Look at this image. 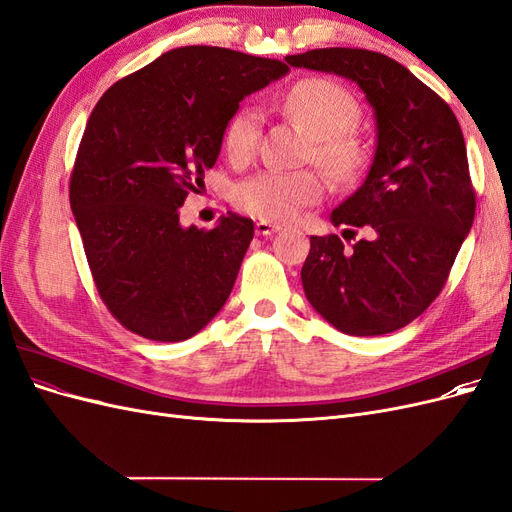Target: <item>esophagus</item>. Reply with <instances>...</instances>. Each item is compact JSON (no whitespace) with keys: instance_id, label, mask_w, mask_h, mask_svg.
<instances>
[{"instance_id":"1","label":"esophagus","mask_w":512,"mask_h":512,"mask_svg":"<svg viewBox=\"0 0 512 512\" xmlns=\"http://www.w3.org/2000/svg\"><path fill=\"white\" fill-rule=\"evenodd\" d=\"M280 228H282L280 224H273V222H269V220H258V222H256V235L269 237V235H273V232H277Z\"/></svg>"}]
</instances>
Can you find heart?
Masks as SVG:
<instances>
[{
  "mask_svg": "<svg viewBox=\"0 0 512 512\" xmlns=\"http://www.w3.org/2000/svg\"><path fill=\"white\" fill-rule=\"evenodd\" d=\"M286 117L314 138V160L331 179L346 183L365 166V145L352 132L361 108L350 91L331 79L307 76L294 83L280 100ZM260 119L254 108H241L230 117L224 132V147L232 162H247L256 151ZM322 196V181L316 173H280L267 170L245 179L235 190V205L254 218L284 222L301 207Z\"/></svg>",
  "mask_w": 512,
  "mask_h": 512,
  "instance_id": "b5f03b06",
  "label": "heart"
}]
</instances>
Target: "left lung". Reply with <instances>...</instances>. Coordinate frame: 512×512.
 Wrapping results in <instances>:
<instances>
[{"mask_svg": "<svg viewBox=\"0 0 512 512\" xmlns=\"http://www.w3.org/2000/svg\"><path fill=\"white\" fill-rule=\"evenodd\" d=\"M286 61L356 83L376 119L369 173L331 213L333 226L361 228L365 237L350 252L337 235L309 237L305 297L346 335L393 333L438 297L474 222L459 121L436 91L382 53L333 46Z\"/></svg>", "mask_w": 512, "mask_h": 512, "instance_id": "left-lung-1", "label": "left lung"}]
</instances>
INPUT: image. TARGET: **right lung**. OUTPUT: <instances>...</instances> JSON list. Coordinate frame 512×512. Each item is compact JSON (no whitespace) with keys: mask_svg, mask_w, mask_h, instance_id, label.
<instances>
[{"mask_svg":"<svg viewBox=\"0 0 512 512\" xmlns=\"http://www.w3.org/2000/svg\"><path fill=\"white\" fill-rule=\"evenodd\" d=\"M284 61L222 46H181L117 81L91 111L70 179V207L104 305L153 342H183L235 286L254 222L237 213L181 226L205 188L239 102L282 79Z\"/></svg>","mask_w":512,"mask_h":512,"instance_id":"add662e5","label":"right lung"}]
</instances>
